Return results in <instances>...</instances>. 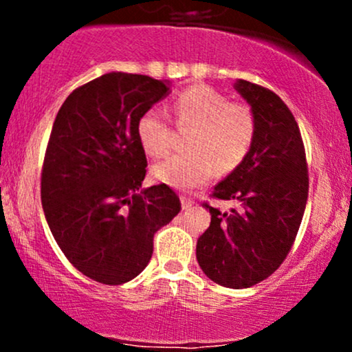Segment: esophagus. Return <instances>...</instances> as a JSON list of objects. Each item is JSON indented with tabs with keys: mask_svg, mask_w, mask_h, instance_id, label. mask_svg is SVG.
<instances>
[{
	"mask_svg": "<svg viewBox=\"0 0 352 352\" xmlns=\"http://www.w3.org/2000/svg\"><path fill=\"white\" fill-rule=\"evenodd\" d=\"M193 204H195V201H193L192 199H188V197H182V208L184 210L192 208Z\"/></svg>",
	"mask_w": 352,
	"mask_h": 352,
	"instance_id": "obj_1",
	"label": "esophagus"
}]
</instances>
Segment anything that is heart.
<instances>
[{
  "label": "heart",
  "mask_w": 352,
  "mask_h": 352,
  "mask_svg": "<svg viewBox=\"0 0 352 352\" xmlns=\"http://www.w3.org/2000/svg\"><path fill=\"white\" fill-rule=\"evenodd\" d=\"M180 129H190L187 152L168 157L153 167V177L179 188H195L218 172H233L248 155L256 134V120L245 104L230 102L213 87L197 84L177 96L172 106ZM135 134L148 157L162 159L170 152L172 127L159 107L144 111Z\"/></svg>",
  "instance_id": "heart-1"
}]
</instances>
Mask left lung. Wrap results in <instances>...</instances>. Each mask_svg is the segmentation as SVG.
Segmentation results:
<instances>
[{
  "label": "left lung",
  "mask_w": 352,
  "mask_h": 352,
  "mask_svg": "<svg viewBox=\"0 0 352 352\" xmlns=\"http://www.w3.org/2000/svg\"><path fill=\"white\" fill-rule=\"evenodd\" d=\"M236 91L252 106L256 134L246 159L213 188L212 199L235 200L240 208L212 213L197 241V260L212 281L250 288L286 260L308 200V162L300 127L273 91L240 79Z\"/></svg>",
  "instance_id": "obj_1"
}]
</instances>
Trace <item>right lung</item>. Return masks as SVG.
Returning a JSON list of instances; mask_svg holds the SVG:
<instances>
[{
	"label": "right lung",
	"instance_id": "add662e5",
	"mask_svg": "<svg viewBox=\"0 0 352 352\" xmlns=\"http://www.w3.org/2000/svg\"><path fill=\"white\" fill-rule=\"evenodd\" d=\"M142 74L109 72L67 96L41 170V201L56 243L76 270L122 285L148 265L153 235L182 210L168 185L140 190L147 159L140 114L168 92Z\"/></svg>",
	"mask_w": 352,
	"mask_h": 352
}]
</instances>
